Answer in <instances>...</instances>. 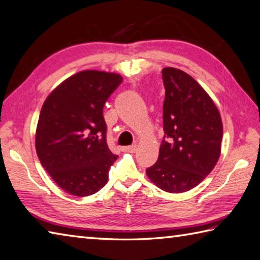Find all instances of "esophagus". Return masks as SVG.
<instances>
[{
	"label": "esophagus",
	"instance_id": "34e87169",
	"mask_svg": "<svg viewBox=\"0 0 260 260\" xmlns=\"http://www.w3.org/2000/svg\"><path fill=\"white\" fill-rule=\"evenodd\" d=\"M122 151H125V153H135L137 150V145H131V146H124L121 148Z\"/></svg>",
	"mask_w": 260,
	"mask_h": 260
}]
</instances>
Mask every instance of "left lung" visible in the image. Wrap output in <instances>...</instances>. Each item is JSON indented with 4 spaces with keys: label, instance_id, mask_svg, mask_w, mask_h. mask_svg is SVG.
I'll return each instance as SVG.
<instances>
[{
    "label": "left lung",
    "instance_id": "8db88e82",
    "mask_svg": "<svg viewBox=\"0 0 260 260\" xmlns=\"http://www.w3.org/2000/svg\"><path fill=\"white\" fill-rule=\"evenodd\" d=\"M161 78L165 135L158 159L146 173L166 192H185L202 182L217 163L222 119L213 100L188 73L164 68Z\"/></svg>",
    "mask_w": 260,
    "mask_h": 260
}]
</instances>
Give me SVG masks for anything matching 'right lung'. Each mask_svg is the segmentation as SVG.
<instances>
[{"instance_id": "right-lung-1", "label": "right lung", "mask_w": 260, "mask_h": 260, "mask_svg": "<svg viewBox=\"0 0 260 260\" xmlns=\"http://www.w3.org/2000/svg\"><path fill=\"white\" fill-rule=\"evenodd\" d=\"M122 82L117 73L80 71L47 96L36 129L43 168L69 194L96 193L109 180L117 156L106 143L105 102Z\"/></svg>"}]
</instances>
